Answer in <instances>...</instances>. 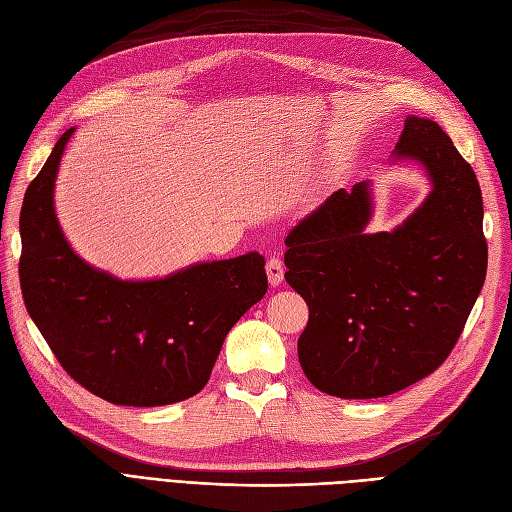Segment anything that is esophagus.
<instances>
[{
	"label": "esophagus",
	"mask_w": 512,
	"mask_h": 512,
	"mask_svg": "<svg viewBox=\"0 0 512 512\" xmlns=\"http://www.w3.org/2000/svg\"><path fill=\"white\" fill-rule=\"evenodd\" d=\"M267 277L271 286H280L284 282V262L280 258H269L267 260Z\"/></svg>",
	"instance_id": "esophagus-1"
}]
</instances>
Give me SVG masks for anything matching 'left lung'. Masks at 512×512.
I'll list each match as a JSON object with an SVG mask.
<instances>
[{
  "mask_svg": "<svg viewBox=\"0 0 512 512\" xmlns=\"http://www.w3.org/2000/svg\"><path fill=\"white\" fill-rule=\"evenodd\" d=\"M393 162H416L431 190L393 230L367 232L369 181L337 190L286 237V282L309 307L299 363L318 391L393 395L436 371L487 275L483 196L436 121L408 115Z\"/></svg>",
  "mask_w": 512,
  "mask_h": 512,
  "instance_id": "left-lung-1",
  "label": "left lung"
}]
</instances>
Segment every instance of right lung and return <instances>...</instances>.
I'll use <instances>...</instances> for the list:
<instances>
[{"label":"right lung","mask_w":512,"mask_h":512,"mask_svg":"<svg viewBox=\"0 0 512 512\" xmlns=\"http://www.w3.org/2000/svg\"><path fill=\"white\" fill-rule=\"evenodd\" d=\"M76 128L55 143L21 209V290L57 361L117 406H168L203 391L228 331L269 288L265 256L194 262L153 280H119L72 250L55 179Z\"/></svg>","instance_id":"right-lung-1"}]
</instances>
